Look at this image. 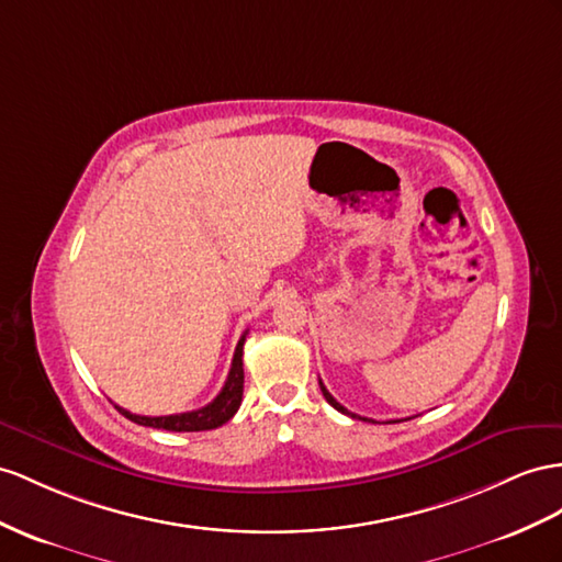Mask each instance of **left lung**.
Returning <instances> with one entry per match:
<instances>
[{"label":"left lung","instance_id":"obj_1","mask_svg":"<svg viewBox=\"0 0 562 562\" xmlns=\"http://www.w3.org/2000/svg\"><path fill=\"white\" fill-rule=\"evenodd\" d=\"M321 392H323V396H325V401H327V404L329 406H333V408H337L339 413H344V415H351V418H358V420H366V423H375V420H370V418H361V415H356V413H351V411H347V408H344L341 404H339V401L333 396V394H329L327 392V386L323 384V380H321ZM390 423H401V420H390Z\"/></svg>","mask_w":562,"mask_h":562}]
</instances>
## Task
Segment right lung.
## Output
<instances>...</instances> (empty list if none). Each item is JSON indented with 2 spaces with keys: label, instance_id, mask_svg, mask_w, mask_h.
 Masks as SVG:
<instances>
[{
  "label": "right lung",
  "instance_id": "add662e5",
  "mask_svg": "<svg viewBox=\"0 0 562 562\" xmlns=\"http://www.w3.org/2000/svg\"><path fill=\"white\" fill-rule=\"evenodd\" d=\"M244 339H247V333L241 335L237 341V349L233 356V366H229L227 380L223 384L221 394L215 396L209 406L196 408V411H187V413H176V415H158V418H151V415H137L116 406L127 420H133L144 427H156V429H168V431H204V429H215L225 425L233 415L237 413L241 404V392H244V368H241V349H244Z\"/></svg>",
  "mask_w": 562,
  "mask_h": 562
}]
</instances>
